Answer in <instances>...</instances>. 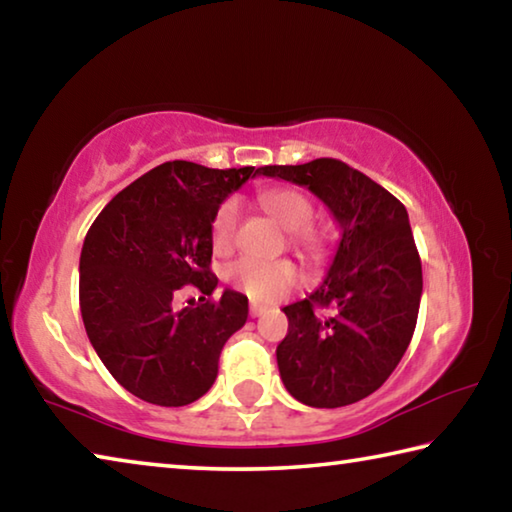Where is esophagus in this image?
<instances>
[{
	"label": "esophagus",
	"instance_id": "34e87169",
	"mask_svg": "<svg viewBox=\"0 0 512 512\" xmlns=\"http://www.w3.org/2000/svg\"><path fill=\"white\" fill-rule=\"evenodd\" d=\"M262 314H264V307L262 305H255V302H253V305H250V316L257 318V316H262Z\"/></svg>",
	"mask_w": 512,
	"mask_h": 512
}]
</instances>
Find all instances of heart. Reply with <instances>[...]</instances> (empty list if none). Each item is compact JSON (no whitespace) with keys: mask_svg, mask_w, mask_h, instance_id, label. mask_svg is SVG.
I'll return each mask as SVG.
<instances>
[{"mask_svg":"<svg viewBox=\"0 0 512 512\" xmlns=\"http://www.w3.org/2000/svg\"><path fill=\"white\" fill-rule=\"evenodd\" d=\"M262 205L271 212L284 228L289 230L291 246L298 248L300 253L307 257H320L327 248V235L320 228L311 223L314 216V207H311L309 198L305 194L296 192V189H271V192L262 194ZM239 221V201L237 198H225V201L216 207L210 225L212 246L216 253H225L232 248ZM225 277L232 287L253 302H268L280 300L287 296L291 289H296L302 275L298 266L289 262V259H255L244 257L237 259L235 264L228 266Z\"/></svg>","mask_w":512,"mask_h":512,"instance_id":"1","label":"heart"}]
</instances>
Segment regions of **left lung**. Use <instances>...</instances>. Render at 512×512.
<instances>
[{
	"label": "left lung",
	"instance_id": "8db88e82",
	"mask_svg": "<svg viewBox=\"0 0 512 512\" xmlns=\"http://www.w3.org/2000/svg\"><path fill=\"white\" fill-rule=\"evenodd\" d=\"M259 173L307 187L341 225L323 284L282 309L289 332L275 350L280 377L314 409L359 402L391 377L418 320L422 264L406 207L334 158L273 164Z\"/></svg>",
	"mask_w": 512,
	"mask_h": 512
}]
</instances>
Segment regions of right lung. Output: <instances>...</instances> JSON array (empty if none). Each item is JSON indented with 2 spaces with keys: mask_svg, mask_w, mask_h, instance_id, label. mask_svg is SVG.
I'll use <instances>...</instances> for the list:
<instances>
[{
  "mask_svg": "<svg viewBox=\"0 0 512 512\" xmlns=\"http://www.w3.org/2000/svg\"><path fill=\"white\" fill-rule=\"evenodd\" d=\"M255 167L207 169L173 160L112 198L90 225L79 264L85 332L128 393L185 406L210 391L225 341L248 318V298L225 289L212 300V216ZM194 283L202 305L176 312L170 300Z\"/></svg>",
  "mask_w": 512,
  "mask_h": 512,
  "instance_id": "obj_1",
  "label": "right lung"
}]
</instances>
